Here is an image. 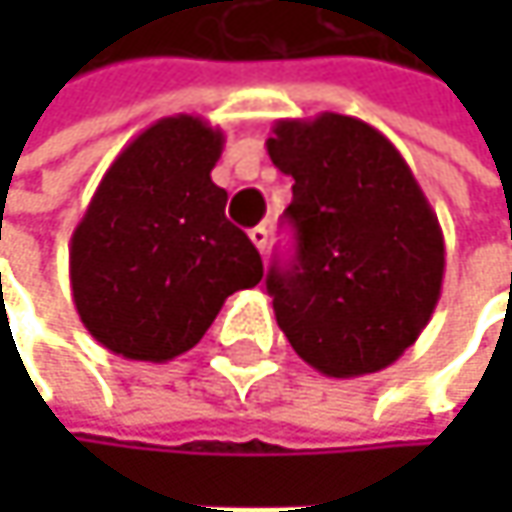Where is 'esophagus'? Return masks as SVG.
Listing matches in <instances>:
<instances>
[{"label": "esophagus", "mask_w": 512, "mask_h": 512, "mask_svg": "<svg viewBox=\"0 0 512 512\" xmlns=\"http://www.w3.org/2000/svg\"><path fill=\"white\" fill-rule=\"evenodd\" d=\"M249 237H252V243H255V249L263 255L266 249H269V231L263 228V225H257V228H252L249 231Z\"/></svg>", "instance_id": "esophagus-1"}]
</instances>
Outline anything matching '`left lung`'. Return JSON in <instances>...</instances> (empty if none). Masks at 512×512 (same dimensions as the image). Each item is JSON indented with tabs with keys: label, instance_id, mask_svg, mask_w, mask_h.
Masks as SVG:
<instances>
[{
	"label": "left lung",
	"instance_id": "1",
	"mask_svg": "<svg viewBox=\"0 0 512 512\" xmlns=\"http://www.w3.org/2000/svg\"><path fill=\"white\" fill-rule=\"evenodd\" d=\"M266 154L293 177L296 257L266 275L290 347L338 379L394 364L445 278L442 225L412 168L376 127L338 112L275 121Z\"/></svg>",
	"mask_w": 512,
	"mask_h": 512
}]
</instances>
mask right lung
Masks as SVG:
<instances>
[{
	"label": "right lung",
	"mask_w": 512,
	"mask_h": 512,
	"mask_svg": "<svg viewBox=\"0 0 512 512\" xmlns=\"http://www.w3.org/2000/svg\"><path fill=\"white\" fill-rule=\"evenodd\" d=\"M225 133L159 118L106 168L70 237V290L88 335L133 361L192 350L225 299L263 278L252 240L225 219L210 171Z\"/></svg>",
	"instance_id": "add662e5"
}]
</instances>
